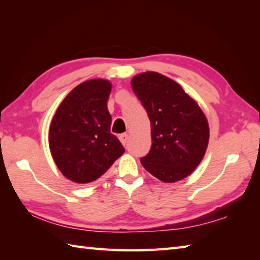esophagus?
Instances as JSON below:
<instances>
[{
  "instance_id": "obj_1",
  "label": "esophagus",
  "mask_w": 260,
  "mask_h": 260,
  "mask_svg": "<svg viewBox=\"0 0 260 260\" xmlns=\"http://www.w3.org/2000/svg\"><path fill=\"white\" fill-rule=\"evenodd\" d=\"M119 141L123 145H126V143L128 142V134H121L119 136Z\"/></svg>"
}]
</instances>
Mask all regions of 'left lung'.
<instances>
[{
    "mask_svg": "<svg viewBox=\"0 0 260 260\" xmlns=\"http://www.w3.org/2000/svg\"><path fill=\"white\" fill-rule=\"evenodd\" d=\"M131 85L151 120L152 147L142 165L162 182L183 180L206 154V115L178 82L155 71L134 76Z\"/></svg>",
    "mask_w": 260,
    "mask_h": 260,
    "instance_id": "1",
    "label": "left lung"
}]
</instances>
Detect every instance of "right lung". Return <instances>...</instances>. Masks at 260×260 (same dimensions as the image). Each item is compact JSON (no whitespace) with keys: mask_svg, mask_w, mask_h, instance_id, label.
I'll return each mask as SVG.
<instances>
[{"mask_svg":"<svg viewBox=\"0 0 260 260\" xmlns=\"http://www.w3.org/2000/svg\"><path fill=\"white\" fill-rule=\"evenodd\" d=\"M110 90L112 84L106 79L81 82L66 96L52 118L49 131L51 155L60 172L76 183L101 178L125 152L110 133Z\"/></svg>","mask_w":260,"mask_h":260,"instance_id":"right-lung-1","label":"right lung"}]
</instances>
